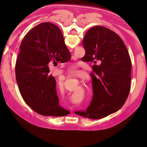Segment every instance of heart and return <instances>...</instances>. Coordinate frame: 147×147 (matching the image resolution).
Masks as SVG:
<instances>
[{
  "label": "heart",
  "instance_id": "b5f03b06",
  "mask_svg": "<svg viewBox=\"0 0 147 147\" xmlns=\"http://www.w3.org/2000/svg\"><path fill=\"white\" fill-rule=\"evenodd\" d=\"M69 73L72 75H76L78 74V69L74 66H71L69 68Z\"/></svg>",
  "mask_w": 147,
  "mask_h": 147
}]
</instances>
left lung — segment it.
Masks as SVG:
<instances>
[{
  "mask_svg": "<svg viewBox=\"0 0 147 147\" xmlns=\"http://www.w3.org/2000/svg\"><path fill=\"white\" fill-rule=\"evenodd\" d=\"M82 44L86 51L82 58L94 63L90 74L93 96L86 111L76 113L91 119H101L117 112L128 98L130 58L122 39L104 26H96L88 30Z\"/></svg>",
  "mask_w": 147,
  "mask_h": 147,
  "instance_id": "8db88e82",
  "label": "left lung"
}]
</instances>
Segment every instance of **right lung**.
<instances>
[{
	"label": "right lung",
	"instance_id": "obj_1",
	"mask_svg": "<svg viewBox=\"0 0 147 147\" xmlns=\"http://www.w3.org/2000/svg\"><path fill=\"white\" fill-rule=\"evenodd\" d=\"M16 77L24 101L34 111L45 116L61 117L70 113L59 106L56 80L48 65L71 59L61 32L51 23L34 27L20 45Z\"/></svg>",
	"mask_w": 147,
	"mask_h": 147
}]
</instances>
